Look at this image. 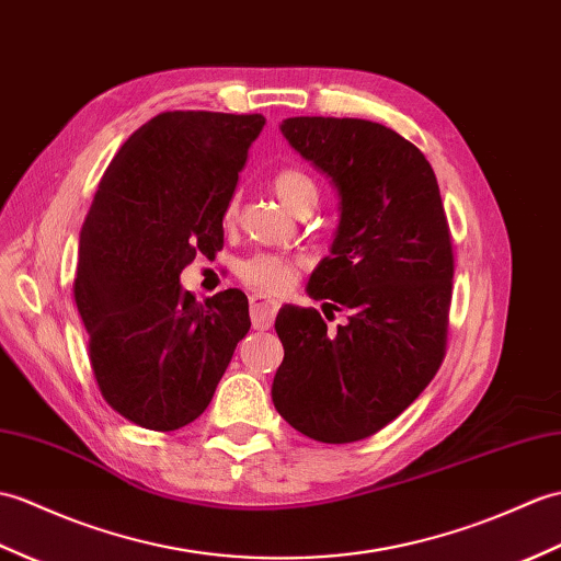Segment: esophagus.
I'll return each instance as SVG.
<instances>
[{
    "label": "esophagus",
    "instance_id": "34e87169",
    "mask_svg": "<svg viewBox=\"0 0 561 561\" xmlns=\"http://www.w3.org/2000/svg\"><path fill=\"white\" fill-rule=\"evenodd\" d=\"M277 301H270L263 294L251 296V320L255 330H270L272 322L277 318Z\"/></svg>",
    "mask_w": 561,
    "mask_h": 561
}]
</instances>
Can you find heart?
Segmentation results:
<instances>
[{
	"mask_svg": "<svg viewBox=\"0 0 561 561\" xmlns=\"http://www.w3.org/2000/svg\"><path fill=\"white\" fill-rule=\"evenodd\" d=\"M272 188L279 195V201L291 207L294 213L301 210L306 203H318V186L304 169L286 167L272 179ZM237 215V203H229L225 219ZM304 263L298 257L282 253H255L239 263V277L263 294H284L296 284L301 275Z\"/></svg>",
	"mask_w": 561,
	"mask_h": 561,
	"instance_id": "b5f03b06",
	"label": "heart"
}]
</instances>
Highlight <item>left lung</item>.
Instances as JSON below:
<instances>
[{"label": "left lung", "mask_w": 561, "mask_h": 561, "mask_svg": "<svg viewBox=\"0 0 561 561\" xmlns=\"http://www.w3.org/2000/svg\"><path fill=\"white\" fill-rule=\"evenodd\" d=\"M282 134L340 191V227L308 294L348 310V322L328 332L316 308L279 310L275 330L284 360L272 401L298 433L346 445L407 411L445 360L454 277L449 221L433 167L392 128L291 116Z\"/></svg>", "instance_id": "left-lung-1"}]
</instances>
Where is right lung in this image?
Wrapping results in <instances>:
<instances>
[{
  "mask_svg": "<svg viewBox=\"0 0 561 561\" xmlns=\"http://www.w3.org/2000/svg\"><path fill=\"white\" fill-rule=\"evenodd\" d=\"M263 114L162 112L104 172L81 229L73 298L100 394L126 421L169 433L213 401L251 330L249 298L205 304L179 284L225 245L221 219Z\"/></svg>",
  "mask_w": 561,
  "mask_h": 561,
  "instance_id": "obj_1",
  "label": "right lung"
}]
</instances>
